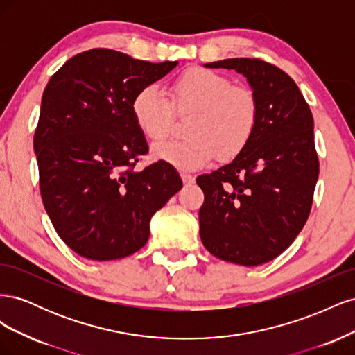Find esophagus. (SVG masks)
Here are the masks:
<instances>
[{"mask_svg": "<svg viewBox=\"0 0 355 355\" xmlns=\"http://www.w3.org/2000/svg\"><path fill=\"white\" fill-rule=\"evenodd\" d=\"M180 178H182V182H184L185 185L194 184V180H196V178L192 176V175H189V173H180Z\"/></svg>", "mask_w": 355, "mask_h": 355, "instance_id": "esophagus-1", "label": "esophagus"}]
</instances>
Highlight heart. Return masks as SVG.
Returning <instances> with one entry per match:
<instances>
[{
	"label": "heart",
	"instance_id": "heart-1",
	"mask_svg": "<svg viewBox=\"0 0 355 355\" xmlns=\"http://www.w3.org/2000/svg\"><path fill=\"white\" fill-rule=\"evenodd\" d=\"M173 105L194 111L187 124V139L154 146V158L184 170L207 166L219 155L231 159L244 151L259 121V103L252 90L235 87L225 75L191 68L175 80ZM135 123L145 137L159 142L173 124V106L157 84L139 89L132 101Z\"/></svg>",
	"mask_w": 355,
	"mask_h": 355
}]
</instances>
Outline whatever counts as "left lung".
<instances>
[{
	"label": "left lung",
	"mask_w": 355,
	"mask_h": 355,
	"mask_svg": "<svg viewBox=\"0 0 355 355\" xmlns=\"http://www.w3.org/2000/svg\"><path fill=\"white\" fill-rule=\"evenodd\" d=\"M204 67L245 77L259 121L243 153L197 178L200 237L219 259L257 266L282 254L309 216L318 179L313 114L296 83L271 63L234 58Z\"/></svg>",
	"instance_id": "left-lung-1"
}]
</instances>
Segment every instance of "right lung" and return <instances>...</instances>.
I'll list each match as a JSON object with an SVG mask.
<instances>
[{"label": "right lung", "instance_id": "add662e5", "mask_svg": "<svg viewBox=\"0 0 355 355\" xmlns=\"http://www.w3.org/2000/svg\"><path fill=\"white\" fill-rule=\"evenodd\" d=\"M176 65L93 49L65 62L46 85L34 136L41 198L59 237L85 259L137 252L154 213L182 188L164 161L135 170L148 144L132 114L137 90Z\"/></svg>", "mask_w": 355, "mask_h": 355}]
</instances>
